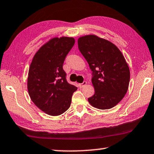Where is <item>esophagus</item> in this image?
I'll list each match as a JSON object with an SVG mask.
<instances>
[{
	"label": "esophagus",
	"instance_id": "34e87169",
	"mask_svg": "<svg viewBox=\"0 0 154 154\" xmlns=\"http://www.w3.org/2000/svg\"><path fill=\"white\" fill-rule=\"evenodd\" d=\"M86 84H87V82H84L83 83L79 84V86L80 87V88H83V87H84L85 86H86Z\"/></svg>",
	"mask_w": 154,
	"mask_h": 154
}]
</instances>
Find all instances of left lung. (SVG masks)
<instances>
[{
  "label": "left lung",
  "mask_w": 154,
  "mask_h": 154,
  "mask_svg": "<svg viewBox=\"0 0 154 154\" xmlns=\"http://www.w3.org/2000/svg\"><path fill=\"white\" fill-rule=\"evenodd\" d=\"M78 48L88 62L95 93L88 100L99 109H109L123 99L130 80V70L120 50L109 41L95 35L79 38Z\"/></svg>",
  "instance_id": "left-lung-1"
}]
</instances>
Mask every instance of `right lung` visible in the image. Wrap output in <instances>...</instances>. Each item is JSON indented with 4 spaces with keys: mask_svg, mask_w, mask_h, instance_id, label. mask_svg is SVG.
I'll return each mask as SVG.
<instances>
[{
    "mask_svg": "<svg viewBox=\"0 0 154 154\" xmlns=\"http://www.w3.org/2000/svg\"><path fill=\"white\" fill-rule=\"evenodd\" d=\"M75 42L72 37L52 38L36 52L29 66V97L38 109L50 116H59L67 111L77 89L67 82L63 69L66 57Z\"/></svg>",
    "mask_w": 154,
    "mask_h": 154,
    "instance_id": "obj_1",
    "label": "right lung"
}]
</instances>
